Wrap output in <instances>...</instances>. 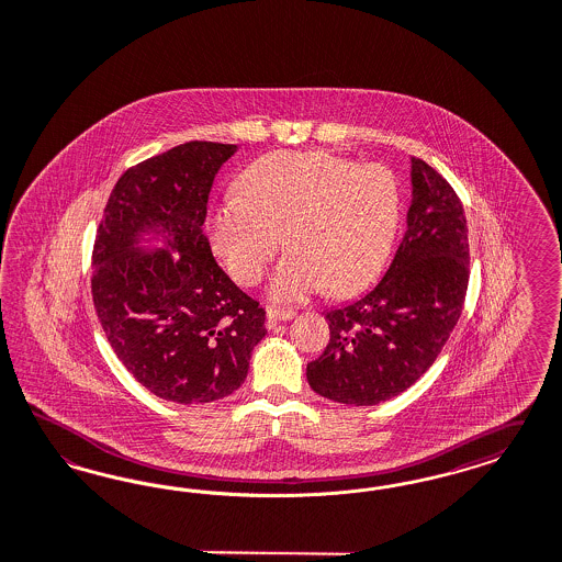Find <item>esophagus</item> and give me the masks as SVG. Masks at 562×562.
Listing matches in <instances>:
<instances>
[{"instance_id":"1","label":"esophagus","mask_w":562,"mask_h":562,"mask_svg":"<svg viewBox=\"0 0 562 562\" xmlns=\"http://www.w3.org/2000/svg\"><path fill=\"white\" fill-rule=\"evenodd\" d=\"M296 313L294 311L289 310H268V328H273L278 322H289V319H292Z\"/></svg>"}]
</instances>
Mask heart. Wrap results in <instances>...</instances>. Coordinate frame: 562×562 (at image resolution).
<instances>
[{
  "mask_svg": "<svg viewBox=\"0 0 562 562\" xmlns=\"http://www.w3.org/2000/svg\"><path fill=\"white\" fill-rule=\"evenodd\" d=\"M401 212L394 176L328 151H278L238 178V196L207 217L215 255L236 282H259L282 236L289 255L271 273L276 303L363 291L382 270Z\"/></svg>",
  "mask_w": 562,
  "mask_h": 562,
  "instance_id": "b5f03b06",
  "label": "heart"
}]
</instances>
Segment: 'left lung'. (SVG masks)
<instances>
[{
    "label": "left lung",
    "instance_id": "1",
    "mask_svg": "<svg viewBox=\"0 0 562 562\" xmlns=\"http://www.w3.org/2000/svg\"><path fill=\"white\" fill-rule=\"evenodd\" d=\"M407 233L384 278L359 301L326 313L329 340L307 366L310 386L334 403L371 407L413 386L463 311L469 238L459 194L411 157Z\"/></svg>",
    "mask_w": 562,
    "mask_h": 562
}]
</instances>
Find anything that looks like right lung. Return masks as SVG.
I'll use <instances>...</instances> for the list:
<instances>
[{"label": "right lung", "instance_id": "1", "mask_svg": "<svg viewBox=\"0 0 562 562\" xmlns=\"http://www.w3.org/2000/svg\"><path fill=\"white\" fill-rule=\"evenodd\" d=\"M236 145L191 140L117 178L93 245L91 294L122 366L164 401H220L247 378L266 311L213 259L203 234L213 178ZM157 227L170 250L140 252Z\"/></svg>", "mask_w": 562, "mask_h": 562}]
</instances>
